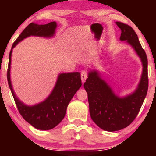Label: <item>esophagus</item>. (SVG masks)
I'll use <instances>...</instances> for the list:
<instances>
[{
  "instance_id": "1",
  "label": "esophagus",
  "mask_w": 156,
  "mask_h": 156,
  "mask_svg": "<svg viewBox=\"0 0 156 156\" xmlns=\"http://www.w3.org/2000/svg\"><path fill=\"white\" fill-rule=\"evenodd\" d=\"M87 78V72L86 71H82L81 73V79H82V82H84Z\"/></svg>"
}]
</instances>
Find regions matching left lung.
Listing matches in <instances>:
<instances>
[{
    "mask_svg": "<svg viewBox=\"0 0 156 156\" xmlns=\"http://www.w3.org/2000/svg\"><path fill=\"white\" fill-rule=\"evenodd\" d=\"M116 23L121 30L120 40L129 44L140 57L143 72L137 89L124 97L115 94L109 85L102 80L99 72H89L84 87L88 94L91 118L98 126L106 131H119L133 122L144 103L148 88V59L136 32L126 24Z\"/></svg>",
    "mask_w": 156,
    "mask_h": 156,
    "instance_id": "obj_1",
    "label": "left lung"
}]
</instances>
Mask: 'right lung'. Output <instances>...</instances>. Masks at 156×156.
Wrapping results in <instances>:
<instances>
[{
  "instance_id": "obj_1",
  "label": "right lung",
  "mask_w": 156,
  "mask_h": 156,
  "mask_svg": "<svg viewBox=\"0 0 156 156\" xmlns=\"http://www.w3.org/2000/svg\"><path fill=\"white\" fill-rule=\"evenodd\" d=\"M57 23L55 21L45 25L31 23L25 27L12 44L9 54V62L7 79L12 97L18 112L27 122L40 130H50L55 128L62 121L66 111L72 97L82 86L80 72L59 74L52 92L44 101L33 106H27L19 100L15 94L10 81V64L12 50L18 42L30 36L52 37L55 33Z\"/></svg>"
}]
</instances>
